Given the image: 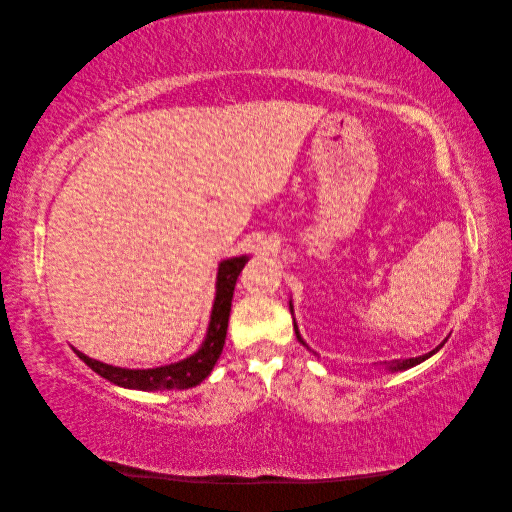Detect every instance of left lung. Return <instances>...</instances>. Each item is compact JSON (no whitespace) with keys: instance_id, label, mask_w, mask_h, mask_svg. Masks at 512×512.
<instances>
[{"instance_id":"obj_1","label":"left lung","mask_w":512,"mask_h":512,"mask_svg":"<svg viewBox=\"0 0 512 512\" xmlns=\"http://www.w3.org/2000/svg\"><path fill=\"white\" fill-rule=\"evenodd\" d=\"M299 342H303V339L299 337ZM444 346V342L436 348V350H431L429 354H423V356H416V359H414V356H412V359H404V361H395L393 365H389V369H393V371H397V369H410V367H414V365H418V363H423L425 359H429V356L431 354H436L440 348Z\"/></svg>"}]
</instances>
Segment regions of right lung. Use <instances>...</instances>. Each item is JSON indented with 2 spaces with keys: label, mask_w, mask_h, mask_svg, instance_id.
Instances as JSON below:
<instances>
[{
  "label": "right lung",
  "mask_w": 512,
  "mask_h": 512,
  "mask_svg": "<svg viewBox=\"0 0 512 512\" xmlns=\"http://www.w3.org/2000/svg\"><path fill=\"white\" fill-rule=\"evenodd\" d=\"M245 262H247V256H239V258H228L220 265L218 284H215L218 290H215V303H213L207 339L205 344L200 346V350L188 356V359L166 365V367H156V369H123V367H113V365L89 359V356H85L79 350L74 352L79 354V359L87 367L94 369L98 376L106 378L113 384L126 386V389H138V391L192 389V386L200 384L211 374L213 365L220 359L226 331H228L232 292H235L237 277L245 267Z\"/></svg>",
  "instance_id": "obj_1"
}]
</instances>
